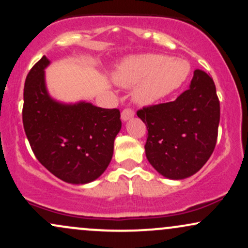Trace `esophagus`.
<instances>
[{
    "instance_id": "esophagus-1",
    "label": "esophagus",
    "mask_w": 248,
    "mask_h": 248,
    "mask_svg": "<svg viewBox=\"0 0 248 248\" xmlns=\"http://www.w3.org/2000/svg\"><path fill=\"white\" fill-rule=\"evenodd\" d=\"M134 114H135V113H134L132 108H124V109L121 112V119L124 121H127L128 119L133 118Z\"/></svg>"
}]
</instances>
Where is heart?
<instances>
[{
    "instance_id": "obj_1",
    "label": "heart",
    "mask_w": 248,
    "mask_h": 248,
    "mask_svg": "<svg viewBox=\"0 0 248 248\" xmlns=\"http://www.w3.org/2000/svg\"><path fill=\"white\" fill-rule=\"evenodd\" d=\"M189 73V62L183 59L148 53L122 62L115 72V80L124 87L138 84L134 98L140 104L148 105L177 90Z\"/></svg>"
}]
</instances>
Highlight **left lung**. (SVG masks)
Returning <instances> with one entry per match:
<instances>
[{"label":"left lung","mask_w":248,"mask_h":248,"mask_svg":"<svg viewBox=\"0 0 248 248\" xmlns=\"http://www.w3.org/2000/svg\"><path fill=\"white\" fill-rule=\"evenodd\" d=\"M146 124V156L164 177L183 179L206 163L217 143L220 105L212 78L195 70L190 88L175 101L136 112Z\"/></svg>","instance_id":"1"}]
</instances>
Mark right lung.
<instances>
[{"label": "right lung", "instance_id": "1", "mask_svg": "<svg viewBox=\"0 0 248 248\" xmlns=\"http://www.w3.org/2000/svg\"><path fill=\"white\" fill-rule=\"evenodd\" d=\"M49 64L43 56L25 79V134L37 160L56 177L72 184L90 183L112 160L115 136L121 129L120 110L90 102L62 105L52 100L44 80Z\"/></svg>", "mask_w": 248, "mask_h": 248}]
</instances>
